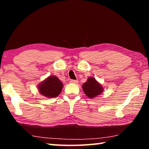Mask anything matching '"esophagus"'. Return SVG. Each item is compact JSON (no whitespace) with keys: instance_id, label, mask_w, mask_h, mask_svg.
I'll return each mask as SVG.
<instances>
[{"instance_id":"34e87169","label":"esophagus","mask_w":149,"mask_h":149,"mask_svg":"<svg viewBox=\"0 0 149 149\" xmlns=\"http://www.w3.org/2000/svg\"><path fill=\"white\" fill-rule=\"evenodd\" d=\"M70 83H72V84H76L78 83L77 81L76 80H71L70 81Z\"/></svg>"}]
</instances>
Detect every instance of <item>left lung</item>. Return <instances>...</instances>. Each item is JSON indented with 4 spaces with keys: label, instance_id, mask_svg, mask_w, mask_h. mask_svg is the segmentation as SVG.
I'll list each match as a JSON object with an SVG mask.
<instances>
[{
    "label": "left lung",
    "instance_id": "obj_1",
    "mask_svg": "<svg viewBox=\"0 0 149 149\" xmlns=\"http://www.w3.org/2000/svg\"><path fill=\"white\" fill-rule=\"evenodd\" d=\"M82 89L89 99H94L101 94L104 91L102 85L93 77L88 78L87 81L83 84Z\"/></svg>",
    "mask_w": 149,
    "mask_h": 149
}]
</instances>
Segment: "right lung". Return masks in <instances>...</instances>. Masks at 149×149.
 <instances>
[{
    "mask_svg": "<svg viewBox=\"0 0 149 149\" xmlns=\"http://www.w3.org/2000/svg\"><path fill=\"white\" fill-rule=\"evenodd\" d=\"M40 93L47 98L58 97L63 88L62 83L56 76L50 75L38 85Z\"/></svg>",
    "mask_w": 149,
    "mask_h": 149,
    "instance_id": "obj_1",
    "label": "right lung"
}]
</instances>
